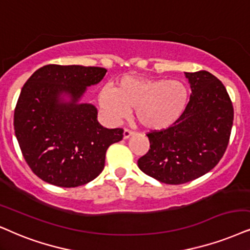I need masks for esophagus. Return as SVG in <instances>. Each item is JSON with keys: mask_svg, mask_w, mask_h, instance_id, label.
<instances>
[{"mask_svg": "<svg viewBox=\"0 0 250 250\" xmlns=\"http://www.w3.org/2000/svg\"><path fill=\"white\" fill-rule=\"evenodd\" d=\"M132 134H134V131L129 130V129H125V130H123V138H125V140H127V138L130 137Z\"/></svg>", "mask_w": 250, "mask_h": 250, "instance_id": "1", "label": "esophagus"}]
</instances>
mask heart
Wrapping results in <instances>:
<instances>
[{
  "mask_svg": "<svg viewBox=\"0 0 250 250\" xmlns=\"http://www.w3.org/2000/svg\"><path fill=\"white\" fill-rule=\"evenodd\" d=\"M189 91L179 81L125 77L116 87L105 86L98 94L100 106L113 120H122L135 109V118L147 130H163L178 121L187 107Z\"/></svg>",
  "mask_w": 250,
  "mask_h": 250,
  "instance_id": "heart-1",
  "label": "heart"
}]
</instances>
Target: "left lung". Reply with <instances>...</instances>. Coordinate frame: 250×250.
<instances>
[{
    "label": "left lung",
    "mask_w": 250,
    "mask_h": 250,
    "mask_svg": "<svg viewBox=\"0 0 250 250\" xmlns=\"http://www.w3.org/2000/svg\"><path fill=\"white\" fill-rule=\"evenodd\" d=\"M191 94L174 125L147 132L150 148L138 159L142 172L167 185H182L207 174L219 163L227 145L234 109L216 76L186 72Z\"/></svg>",
    "instance_id": "left-lung-1"
}]
</instances>
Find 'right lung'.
<instances>
[{
	"instance_id": "1",
	"label": "right lung",
	"mask_w": 250,
	"mask_h": 250,
	"mask_svg": "<svg viewBox=\"0 0 250 250\" xmlns=\"http://www.w3.org/2000/svg\"><path fill=\"white\" fill-rule=\"evenodd\" d=\"M106 72L100 67L48 64L24 84L15 108V134L25 162L45 182L74 188L92 181L105 167L109 145L123 138V129L104 128L96 107L80 103L86 87Z\"/></svg>"
}]
</instances>
